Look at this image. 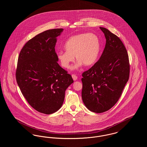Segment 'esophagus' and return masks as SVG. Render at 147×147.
<instances>
[{
	"label": "esophagus",
	"mask_w": 147,
	"mask_h": 147,
	"mask_svg": "<svg viewBox=\"0 0 147 147\" xmlns=\"http://www.w3.org/2000/svg\"><path fill=\"white\" fill-rule=\"evenodd\" d=\"M71 77H72V78H73V79L74 80H77L78 77H77L76 74H72Z\"/></svg>",
	"instance_id": "1"
}]
</instances>
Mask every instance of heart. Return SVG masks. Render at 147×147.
Listing matches in <instances>:
<instances>
[{"label": "heart", "mask_w": 147, "mask_h": 147, "mask_svg": "<svg viewBox=\"0 0 147 147\" xmlns=\"http://www.w3.org/2000/svg\"><path fill=\"white\" fill-rule=\"evenodd\" d=\"M66 51H59L57 58L61 65L68 68L70 63L74 61V56L78 60L74 68H78L83 64L90 67L96 62L101 49L100 41L93 33H83L71 36L66 41Z\"/></svg>", "instance_id": "obj_1"}]
</instances>
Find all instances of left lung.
I'll return each instance as SVG.
<instances>
[{
    "mask_svg": "<svg viewBox=\"0 0 147 147\" xmlns=\"http://www.w3.org/2000/svg\"><path fill=\"white\" fill-rule=\"evenodd\" d=\"M106 45L99 60L82 74V97L92 112L108 111L116 104L129 79L128 55L119 37L100 27Z\"/></svg>",
    "mask_w": 147,
    "mask_h": 147,
    "instance_id": "8db88e82",
    "label": "left lung"
}]
</instances>
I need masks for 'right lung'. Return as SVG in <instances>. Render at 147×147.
Here are the masks:
<instances>
[{
	"label": "right lung",
	"instance_id": "right-lung-1",
	"mask_svg": "<svg viewBox=\"0 0 147 147\" xmlns=\"http://www.w3.org/2000/svg\"><path fill=\"white\" fill-rule=\"evenodd\" d=\"M63 28L46 30L26 43L18 57L16 79L23 96L38 112L49 115L62 106L73 80L57 63V37Z\"/></svg>",
	"mask_w": 147,
	"mask_h": 147
}]
</instances>
